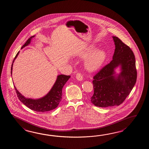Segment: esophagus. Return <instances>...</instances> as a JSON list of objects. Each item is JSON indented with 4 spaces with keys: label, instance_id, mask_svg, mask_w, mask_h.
Instances as JSON below:
<instances>
[{
    "label": "esophagus",
    "instance_id": "obj_1",
    "mask_svg": "<svg viewBox=\"0 0 149 149\" xmlns=\"http://www.w3.org/2000/svg\"><path fill=\"white\" fill-rule=\"evenodd\" d=\"M76 79H77L78 81H82V80H83L82 74L80 73H77V74H76Z\"/></svg>",
    "mask_w": 149,
    "mask_h": 149
}]
</instances>
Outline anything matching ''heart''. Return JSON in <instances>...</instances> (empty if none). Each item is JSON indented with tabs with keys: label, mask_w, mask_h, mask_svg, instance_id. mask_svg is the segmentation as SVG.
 Listing matches in <instances>:
<instances>
[{
	"label": "heart",
	"mask_w": 149,
	"mask_h": 149,
	"mask_svg": "<svg viewBox=\"0 0 149 149\" xmlns=\"http://www.w3.org/2000/svg\"><path fill=\"white\" fill-rule=\"evenodd\" d=\"M96 49V47L90 46L81 53L79 56L85 58L84 65L86 69L89 72H94L101 67L106 58V53L102 49Z\"/></svg>",
	"instance_id": "1"
}]
</instances>
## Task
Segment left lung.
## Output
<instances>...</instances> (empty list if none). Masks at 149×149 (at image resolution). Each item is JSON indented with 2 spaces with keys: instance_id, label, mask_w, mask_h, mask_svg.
Instances as JSON below:
<instances>
[{
  "instance_id": "8db88e82",
  "label": "left lung",
  "mask_w": 149,
  "mask_h": 149,
  "mask_svg": "<svg viewBox=\"0 0 149 149\" xmlns=\"http://www.w3.org/2000/svg\"><path fill=\"white\" fill-rule=\"evenodd\" d=\"M115 50L112 60L93 77L94 94L91 102L105 108L119 105L130 94L136 83V61L133 51L120 39L112 36ZM120 69L117 74L115 69Z\"/></svg>"
}]
</instances>
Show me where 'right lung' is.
<instances>
[{"label": "right lung", "mask_w": 149, "mask_h": 149, "mask_svg": "<svg viewBox=\"0 0 149 149\" xmlns=\"http://www.w3.org/2000/svg\"><path fill=\"white\" fill-rule=\"evenodd\" d=\"M35 37V36H33L29 38L26 42L23 45L21 49L28 46L30 44L32 39ZM19 53V52L17 53L13 60L11 67V74H12L13 63L16 57H17ZM70 77V76H65L64 74L58 75L54 85L47 94L41 98L37 99L26 98L17 91L15 86L14 88L19 101L22 102V103L28 108L33 111L44 112L46 111L52 110L58 105L62 100V88Z\"/></svg>", "instance_id": "obj_1"}]
</instances>
